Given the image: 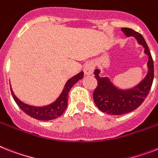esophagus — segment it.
I'll use <instances>...</instances> for the list:
<instances>
[{
    "instance_id": "obj_1",
    "label": "esophagus",
    "mask_w": 158,
    "mask_h": 158,
    "mask_svg": "<svg viewBox=\"0 0 158 158\" xmlns=\"http://www.w3.org/2000/svg\"><path fill=\"white\" fill-rule=\"evenodd\" d=\"M94 71V66L92 62H88L85 65L84 68H83V72L87 75H92V73Z\"/></svg>"
}]
</instances>
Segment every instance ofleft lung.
<instances>
[{"mask_svg": "<svg viewBox=\"0 0 158 158\" xmlns=\"http://www.w3.org/2000/svg\"><path fill=\"white\" fill-rule=\"evenodd\" d=\"M121 30L127 37H134L139 45L143 48V53L148 57V71L145 77L136 85L131 88H121L115 85L108 76H100V69L97 68L95 70L97 87L93 92L94 102L102 112L112 115L124 114L138 108L148 96L154 75L153 61L143 37L131 28L124 27Z\"/></svg>", "mask_w": 158, "mask_h": 158, "instance_id": "1", "label": "left lung"}]
</instances>
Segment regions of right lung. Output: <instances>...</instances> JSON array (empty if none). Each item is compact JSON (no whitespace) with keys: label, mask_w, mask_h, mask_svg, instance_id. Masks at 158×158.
<instances>
[{"label":"right lung","mask_w":158,"mask_h":158,"mask_svg":"<svg viewBox=\"0 0 158 158\" xmlns=\"http://www.w3.org/2000/svg\"><path fill=\"white\" fill-rule=\"evenodd\" d=\"M83 72H79L76 75L73 76L70 79H68L66 83L64 88L61 93L60 94L57 99L52 102V103L44 106H30L27 104L24 103L15 96V92H13L12 88L10 87V90L12 93L13 98L15 99V102L19 107L21 109L24 113L31 116L33 118L38 119V120H43V121H48L52 120L61 116L66 110L67 107L68 102V94L73 86L75 85L77 82L83 79Z\"/></svg>","instance_id":"right-lung-1"}]
</instances>
